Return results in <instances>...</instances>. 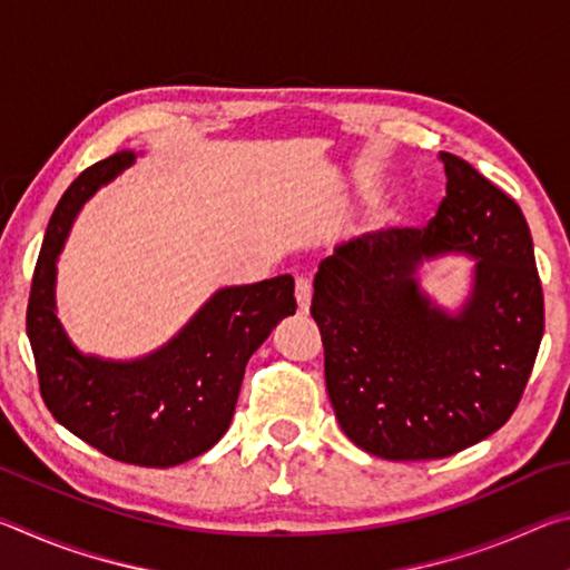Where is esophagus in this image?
Wrapping results in <instances>:
<instances>
[{
	"label": "esophagus",
	"instance_id": "1",
	"mask_svg": "<svg viewBox=\"0 0 570 570\" xmlns=\"http://www.w3.org/2000/svg\"><path fill=\"white\" fill-rule=\"evenodd\" d=\"M296 306L302 314H306L308 306H312V282L304 276L296 278Z\"/></svg>",
	"mask_w": 570,
	"mask_h": 570
}]
</instances>
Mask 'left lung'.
I'll use <instances>...</instances> for the list:
<instances>
[{
	"label": "left lung",
	"mask_w": 570,
	"mask_h": 570,
	"mask_svg": "<svg viewBox=\"0 0 570 570\" xmlns=\"http://www.w3.org/2000/svg\"><path fill=\"white\" fill-rule=\"evenodd\" d=\"M448 196L428 228H387L334 248L314 278L312 316L344 435L384 460L450 458L503 428L540 340L543 288L523 210L452 153ZM448 253L476 262L458 309L419 268Z\"/></svg>",
	"instance_id": "1"
}]
</instances>
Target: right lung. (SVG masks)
I'll use <instances>...</instances> for the list:
<instances>
[{"mask_svg": "<svg viewBox=\"0 0 570 570\" xmlns=\"http://www.w3.org/2000/svg\"><path fill=\"white\" fill-rule=\"evenodd\" d=\"M138 153L120 150L82 170L47 226L37 258L27 336L47 410L102 455L140 468H173L226 435L246 362L274 326L296 312L294 278L226 286L168 344L138 360H102L70 342L57 320V258L75 216Z\"/></svg>", "mask_w": 570, "mask_h": 570, "instance_id": "right-lung-1", "label": "right lung"}]
</instances>
